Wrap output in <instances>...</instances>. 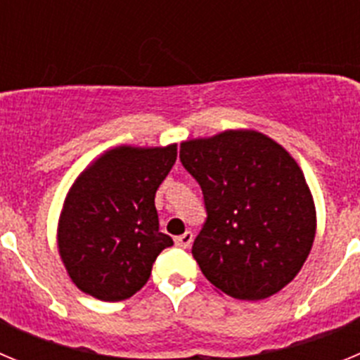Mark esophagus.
I'll return each mask as SVG.
<instances>
[{
  "label": "esophagus",
  "mask_w": 360,
  "mask_h": 360,
  "mask_svg": "<svg viewBox=\"0 0 360 360\" xmlns=\"http://www.w3.org/2000/svg\"><path fill=\"white\" fill-rule=\"evenodd\" d=\"M174 243L178 245V247H182V249H189L191 243H193V232H184L182 236H176L174 238Z\"/></svg>",
  "instance_id": "esophagus-1"
}]
</instances>
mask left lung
<instances>
[{
  "label": "left lung",
  "mask_w": 360,
  "mask_h": 360,
  "mask_svg": "<svg viewBox=\"0 0 360 360\" xmlns=\"http://www.w3.org/2000/svg\"><path fill=\"white\" fill-rule=\"evenodd\" d=\"M180 160L207 211L193 243L203 276L245 301L287 287L316 238V205L290 153L254 129H227L182 142Z\"/></svg>",
  "instance_id": "1"
}]
</instances>
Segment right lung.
I'll use <instances>...</instances> for the list:
<instances>
[{"label":"right lung","mask_w":360,"mask_h":360,"mask_svg":"<svg viewBox=\"0 0 360 360\" xmlns=\"http://www.w3.org/2000/svg\"><path fill=\"white\" fill-rule=\"evenodd\" d=\"M174 160L176 144L119 146L79 174L57 225L59 256L79 290L122 301L148 283L157 256L173 245L158 229L155 195Z\"/></svg>","instance_id":"add662e5"}]
</instances>
